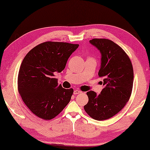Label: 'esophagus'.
Masks as SVG:
<instances>
[{
  "mask_svg": "<svg viewBox=\"0 0 150 150\" xmlns=\"http://www.w3.org/2000/svg\"><path fill=\"white\" fill-rule=\"evenodd\" d=\"M81 93H82V92L78 90H75L74 91V94H81Z\"/></svg>",
  "mask_w": 150,
  "mask_h": 150,
  "instance_id": "obj_1",
  "label": "esophagus"
}]
</instances>
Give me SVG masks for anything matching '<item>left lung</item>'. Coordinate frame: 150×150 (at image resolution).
I'll list each match as a JSON object with an SVG mask.
<instances>
[{
    "label": "left lung",
    "instance_id": "1",
    "mask_svg": "<svg viewBox=\"0 0 150 150\" xmlns=\"http://www.w3.org/2000/svg\"><path fill=\"white\" fill-rule=\"evenodd\" d=\"M90 42L101 53V67L98 72L104 88L100 94L86 93L88 102L86 112L93 119L104 120L113 117L126 105L131 96L134 70L129 56L120 46L105 38H94Z\"/></svg>",
    "mask_w": 150,
    "mask_h": 150
}]
</instances>
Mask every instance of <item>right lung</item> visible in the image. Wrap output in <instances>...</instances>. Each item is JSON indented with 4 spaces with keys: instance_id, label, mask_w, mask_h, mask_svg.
Wrapping results in <instances>:
<instances>
[{
    "instance_id": "1",
    "label": "right lung",
    "mask_w": 150,
    "mask_h": 150,
    "mask_svg": "<svg viewBox=\"0 0 150 150\" xmlns=\"http://www.w3.org/2000/svg\"><path fill=\"white\" fill-rule=\"evenodd\" d=\"M78 46L45 42L24 58L18 75V90L24 104L36 116L53 119L69 103L74 90L63 88L54 76L64 69L68 58Z\"/></svg>"
}]
</instances>
